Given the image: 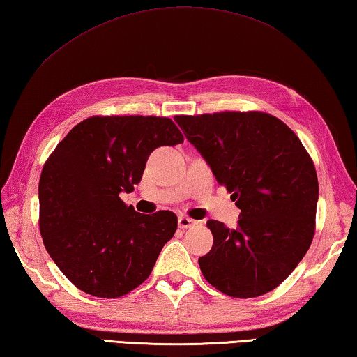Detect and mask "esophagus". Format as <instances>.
Masks as SVG:
<instances>
[{
	"instance_id": "obj_1",
	"label": "esophagus",
	"mask_w": 357,
	"mask_h": 357,
	"mask_svg": "<svg viewBox=\"0 0 357 357\" xmlns=\"http://www.w3.org/2000/svg\"><path fill=\"white\" fill-rule=\"evenodd\" d=\"M195 223H197L195 220H192V218H189L187 215H181V217L178 218V225H179L181 229H189V228H192V226L195 225Z\"/></svg>"
}]
</instances>
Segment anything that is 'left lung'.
<instances>
[{
    "mask_svg": "<svg viewBox=\"0 0 357 357\" xmlns=\"http://www.w3.org/2000/svg\"><path fill=\"white\" fill-rule=\"evenodd\" d=\"M174 120L241 209L236 229L207 222L213 243L198 259L201 273L232 298L276 289L315 234L319 179L312 158L286 123L267 112L223 111Z\"/></svg>",
    "mask_w": 357,
    "mask_h": 357,
    "instance_id": "8db88e82",
    "label": "left lung"
}]
</instances>
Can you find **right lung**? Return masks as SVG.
Here are the masks:
<instances>
[{
	"label": "right lung",
	"instance_id": "add662e5",
	"mask_svg": "<svg viewBox=\"0 0 357 357\" xmlns=\"http://www.w3.org/2000/svg\"><path fill=\"white\" fill-rule=\"evenodd\" d=\"M183 142L167 116L93 115L50 154L38 181V226L51 259L77 289L119 298L151 275L178 217L144 215L120 193L140 183L153 150Z\"/></svg>",
	"mask_w": 357,
	"mask_h": 357
}]
</instances>
